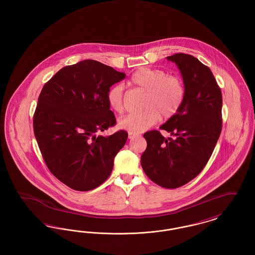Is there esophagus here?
I'll list each match as a JSON object with an SVG mask.
<instances>
[{"instance_id": "obj_1", "label": "esophagus", "mask_w": 255, "mask_h": 255, "mask_svg": "<svg viewBox=\"0 0 255 255\" xmlns=\"http://www.w3.org/2000/svg\"><path fill=\"white\" fill-rule=\"evenodd\" d=\"M128 136H129V138H133V137L140 136V134H139V133H130V132H129V133H128Z\"/></svg>"}]
</instances>
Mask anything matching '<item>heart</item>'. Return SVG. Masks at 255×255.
Wrapping results in <instances>:
<instances>
[{
  "mask_svg": "<svg viewBox=\"0 0 255 255\" xmlns=\"http://www.w3.org/2000/svg\"><path fill=\"white\" fill-rule=\"evenodd\" d=\"M130 84L145 92L143 108L139 113L128 115L119 122V126L130 133H140L158 122L160 115L170 119L181 108L185 88L181 77L167 74L160 69L141 68L133 73ZM110 107L122 114L124 111V94L122 85L113 86L107 94Z\"/></svg>",
  "mask_w": 255,
  "mask_h": 255,
  "instance_id": "obj_1",
  "label": "heart"
}]
</instances>
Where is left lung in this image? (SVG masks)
I'll return each mask as SVG.
<instances>
[{
	"label": "left lung",
	"instance_id": "1",
	"mask_svg": "<svg viewBox=\"0 0 255 255\" xmlns=\"http://www.w3.org/2000/svg\"><path fill=\"white\" fill-rule=\"evenodd\" d=\"M182 73L185 96L175 116L158 130L146 132L147 147L140 158L142 169L152 182L174 189L196 178L211 157L222 131L221 89L210 69L185 53L167 56Z\"/></svg>",
	"mask_w": 255,
	"mask_h": 255
}]
</instances>
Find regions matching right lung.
<instances>
[{"label": "right lung", "mask_w": 255, "mask_h": 255, "mask_svg": "<svg viewBox=\"0 0 255 255\" xmlns=\"http://www.w3.org/2000/svg\"><path fill=\"white\" fill-rule=\"evenodd\" d=\"M125 78L100 62L66 66L44 85L33 116V131L49 171L77 191L97 188L109 178L114 158L128 133H98L116 125L107 94Z\"/></svg>", "instance_id": "obj_1"}]
</instances>
